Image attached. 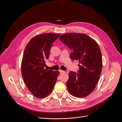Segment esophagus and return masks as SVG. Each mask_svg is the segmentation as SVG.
Masks as SVG:
<instances>
[{
  "instance_id": "obj_1",
  "label": "esophagus",
  "mask_w": 122,
  "mask_h": 122,
  "mask_svg": "<svg viewBox=\"0 0 122 122\" xmlns=\"http://www.w3.org/2000/svg\"><path fill=\"white\" fill-rule=\"evenodd\" d=\"M59 71H60V73H65V71H63V70H59Z\"/></svg>"
}]
</instances>
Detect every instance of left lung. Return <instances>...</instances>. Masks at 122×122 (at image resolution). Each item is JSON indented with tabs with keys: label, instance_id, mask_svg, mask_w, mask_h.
<instances>
[{
	"label": "left lung",
	"instance_id": "obj_1",
	"mask_svg": "<svg viewBox=\"0 0 122 122\" xmlns=\"http://www.w3.org/2000/svg\"><path fill=\"white\" fill-rule=\"evenodd\" d=\"M60 40L73 50L71 58L80 64L78 73L69 74L66 84L69 93L78 98L86 97L94 90L101 75L102 57L98 44L90 36L79 33L65 34Z\"/></svg>",
	"mask_w": 122,
	"mask_h": 122
}]
</instances>
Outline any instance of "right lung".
<instances>
[{
  "label": "right lung",
  "mask_w": 122,
  "mask_h": 122,
  "mask_svg": "<svg viewBox=\"0 0 122 122\" xmlns=\"http://www.w3.org/2000/svg\"><path fill=\"white\" fill-rule=\"evenodd\" d=\"M60 35L46 33L32 38L26 46L21 62L24 81L35 97L47 96L56 83L60 72L44 69L52 43Z\"/></svg>",
  "instance_id": "1"
}]
</instances>
